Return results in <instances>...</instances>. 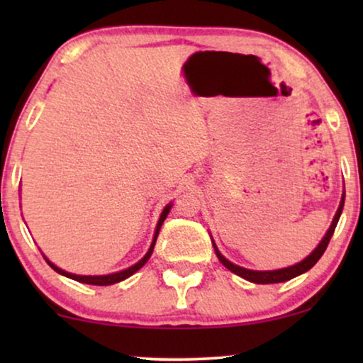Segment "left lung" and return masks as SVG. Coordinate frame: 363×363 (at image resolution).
Segmentation results:
<instances>
[{
	"instance_id": "1",
	"label": "left lung",
	"mask_w": 363,
	"mask_h": 363,
	"mask_svg": "<svg viewBox=\"0 0 363 363\" xmlns=\"http://www.w3.org/2000/svg\"><path fill=\"white\" fill-rule=\"evenodd\" d=\"M344 201H345V190H344V193H342L340 205H339V208H337V213H335L334 220H332L329 230H327V233L324 235V238H322V240H320L319 245H317L315 250L312 251L309 256L304 257V259H302L301 262H297V264H292L289 267H282V269H274V271H252V269H246V267H241V266L235 264V262L228 261L226 257L221 255L220 250H218L216 242L213 241V238H211L213 247H215V252H216L218 259L221 261V264L225 266V267H228V269H230L231 272H235L236 276L242 277V279H246V281H250V282H256V284H277V282L289 281V279H292V277L301 276V274H304V272L309 271L311 267L314 266L315 262L320 259V256L324 255L325 247H327V245H329L332 235H334L337 223H339V218L342 215V210H344Z\"/></svg>"
}]
</instances>
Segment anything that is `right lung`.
Returning <instances> with one entry per match:
<instances>
[{
    "label": "right lung",
    "instance_id": "add662e5",
    "mask_svg": "<svg viewBox=\"0 0 363 363\" xmlns=\"http://www.w3.org/2000/svg\"><path fill=\"white\" fill-rule=\"evenodd\" d=\"M172 203H168V205L163 208V211H162V215H160V218H158V223H157V228H155V233H153V240H152V245H150V247H148V251H147V255L142 257L140 261L138 262H135V264L133 266H130V267H127V269H123V271H117V272H112V274H104V276H81V274H72V272H67V271H64V269H61V267H57L56 264H54V262H51L48 259L46 256H44V259L48 261V264L52 267L54 271L56 272H59V274H62V276H66V277H69V279H74V281H77V282H84V284H92V286H111V284H116V282H121V281H123V279H127V277H130L132 274H135V272L140 269V267L145 264V262L150 259V256H152V252H153V246H155V242H157V236H158V231H160V228H162V225H163V221H165V218L168 216V213H170V210H172Z\"/></svg>",
    "mask_w": 363,
    "mask_h": 363
}]
</instances>
